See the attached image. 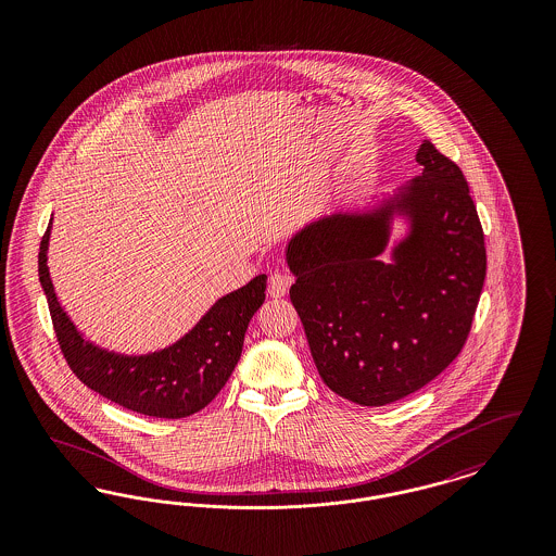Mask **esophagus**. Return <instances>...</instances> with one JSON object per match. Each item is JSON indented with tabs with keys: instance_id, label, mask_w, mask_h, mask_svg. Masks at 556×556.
Segmentation results:
<instances>
[{
	"instance_id": "esophagus-1",
	"label": "esophagus",
	"mask_w": 556,
	"mask_h": 556,
	"mask_svg": "<svg viewBox=\"0 0 556 556\" xmlns=\"http://www.w3.org/2000/svg\"><path fill=\"white\" fill-rule=\"evenodd\" d=\"M291 277L288 273H273L268 279V295L270 298H283L290 291Z\"/></svg>"
}]
</instances>
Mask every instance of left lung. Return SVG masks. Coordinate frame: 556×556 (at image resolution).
I'll use <instances>...</instances> for the list:
<instances>
[{
    "instance_id": "obj_1",
    "label": "left lung",
    "mask_w": 556,
    "mask_h": 556,
    "mask_svg": "<svg viewBox=\"0 0 556 556\" xmlns=\"http://www.w3.org/2000/svg\"><path fill=\"white\" fill-rule=\"evenodd\" d=\"M397 206L413 233L383 265L386 212L325 216L291 239L290 298L320 379L361 406L421 390L460 354L485 279V241L458 164L425 139Z\"/></svg>"
}]
</instances>
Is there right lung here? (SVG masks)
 Instances as JSON below:
<instances>
[{"label":"right lung","mask_w":556,"mask_h":556,"mask_svg":"<svg viewBox=\"0 0 556 556\" xmlns=\"http://www.w3.org/2000/svg\"><path fill=\"white\" fill-rule=\"evenodd\" d=\"M48 239L50 227L39 243V281L60 350L80 381L148 417L184 419L208 406L238 365L248 323L265 302L266 275L220 298L177 344L150 356H121L85 342L60 308L48 273Z\"/></svg>","instance_id":"1"}]
</instances>
